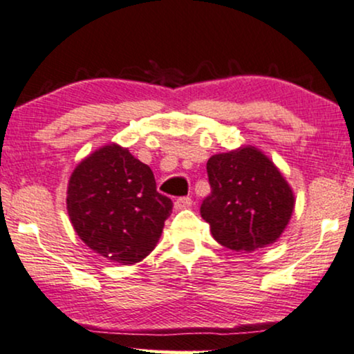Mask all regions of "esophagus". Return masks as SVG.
I'll return each mask as SVG.
<instances>
[{
	"label": "esophagus",
	"instance_id": "34e87169",
	"mask_svg": "<svg viewBox=\"0 0 354 354\" xmlns=\"http://www.w3.org/2000/svg\"><path fill=\"white\" fill-rule=\"evenodd\" d=\"M192 205V198L190 197H178L176 202H174V207L177 210H184V208H189Z\"/></svg>",
	"mask_w": 354,
	"mask_h": 354
}]
</instances>
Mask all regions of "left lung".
<instances>
[{"label":"left lung","instance_id":"left-lung-1","mask_svg":"<svg viewBox=\"0 0 354 354\" xmlns=\"http://www.w3.org/2000/svg\"><path fill=\"white\" fill-rule=\"evenodd\" d=\"M207 174L212 194L200 213L221 246L251 252L281 236L294 212V195L263 152L248 146L212 156Z\"/></svg>","mask_w":354,"mask_h":354}]
</instances>
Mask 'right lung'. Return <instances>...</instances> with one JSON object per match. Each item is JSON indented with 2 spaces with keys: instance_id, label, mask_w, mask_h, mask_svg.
<instances>
[{
  "instance_id": "obj_1",
  "label": "right lung",
  "mask_w": 354,
  "mask_h": 354,
  "mask_svg": "<svg viewBox=\"0 0 354 354\" xmlns=\"http://www.w3.org/2000/svg\"><path fill=\"white\" fill-rule=\"evenodd\" d=\"M67 210L86 246L110 261L134 264L154 250L172 200L157 192L149 165L110 144L73 170Z\"/></svg>"
}]
</instances>
